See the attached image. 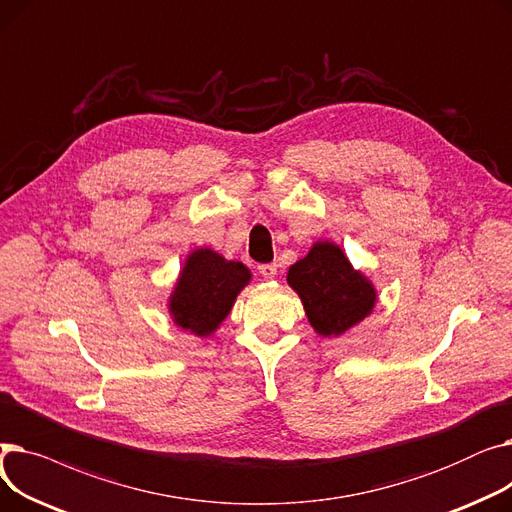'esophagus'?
Masks as SVG:
<instances>
[{
	"instance_id": "obj_1",
	"label": "esophagus",
	"mask_w": 512,
	"mask_h": 512,
	"mask_svg": "<svg viewBox=\"0 0 512 512\" xmlns=\"http://www.w3.org/2000/svg\"><path fill=\"white\" fill-rule=\"evenodd\" d=\"M259 274H261L265 280H272V278H276V274H278V265H276V263H263V265H259Z\"/></svg>"
}]
</instances>
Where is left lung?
Wrapping results in <instances>:
<instances>
[{
	"mask_svg": "<svg viewBox=\"0 0 512 512\" xmlns=\"http://www.w3.org/2000/svg\"><path fill=\"white\" fill-rule=\"evenodd\" d=\"M286 280L301 297L313 330L328 338L357 326L378 299L373 284L328 240L315 242L307 257L290 265Z\"/></svg>",
	"mask_w": 512,
	"mask_h": 512,
	"instance_id": "8db88e82",
	"label": "left lung"
}]
</instances>
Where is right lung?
I'll use <instances>...</instances> for the list:
<instances>
[{"mask_svg": "<svg viewBox=\"0 0 512 512\" xmlns=\"http://www.w3.org/2000/svg\"><path fill=\"white\" fill-rule=\"evenodd\" d=\"M249 280V267L240 261H228L211 249L193 251L170 294L168 309L174 324L201 338L211 336Z\"/></svg>", "mask_w": 512, "mask_h": 512, "instance_id": "obj_1", "label": "right lung"}]
</instances>
